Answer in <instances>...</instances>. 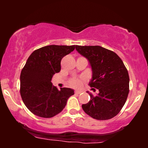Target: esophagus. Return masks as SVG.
<instances>
[{"label":"esophagus","instance_id":"obj_1","mask_svg":"<svg viewBox=\"0 0 148 148\" xmlns=\"http://www.w3.org/2000/svg\"><path fill=\"white\" fill-rule=\"evenodd\" d=\"M81 93H82V92H81V91H77V90L75 91V94H80Z\"/></svg>","mask_w":148,"mask_h":148}]
</instances>
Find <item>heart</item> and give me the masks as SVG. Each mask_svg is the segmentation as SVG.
I'll return each mask as SVG.
<instances>
[{
    "instance_id": "obj_1",
    "label": "heart",
    "mask_w": 148,
    "mask_h": 148,
    "mask_svg": "<svg viewBox=\"0 0 148 148\" xmlns=\"http://www.w3.org/2000/svg\"><path fill=\"white\" fill-rule=\"evenodd\" d=\"M81 82H82V79H74L71 81V84L75 87H78L80 85Z\"/></svg>"
}]
</instances>
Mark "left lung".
<instances>
[{
	"label": "left lung",
	"instance_id": "obj_1",
	"mask_svg": "<svg viewBox=\"0 0 148 148\" xmlns=\"http://www.w3.org/2000/svg\"><path fill=\"white\" fill-rule=\"evenodd\" d=\"M76 50L87 58L92 66L91 88L98 89L96 96L82 104L84 112L97 120H108L116 116L124 106L129 92V76L123 60L112 50L100 46H77ZM92 90L96 91V89Z\"/></svg>",
	"mask_w": 148,
	"mask_h": 148
}]
</instances>
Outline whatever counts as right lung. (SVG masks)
I'll return each instance as SVG.
<instances>
[{
	"instance_id": "1",
	"label": "right lung",
	"mask_w": 148,
	"mask_h": 148,
	"mask_svg": "<svg viewBox=\"0 0 148 148\" xmlns=\"http://www.w3.org/2000/svg\"><path fill=\"white\" fill-rule=\"evenodd\" d=\"M75 45H49L34 50L20 75V94L30 112L43 118H51L63 110L74 91L52 85V77L60 72L62 58L73 51Z\"/></svg>"
}]
</instances>
